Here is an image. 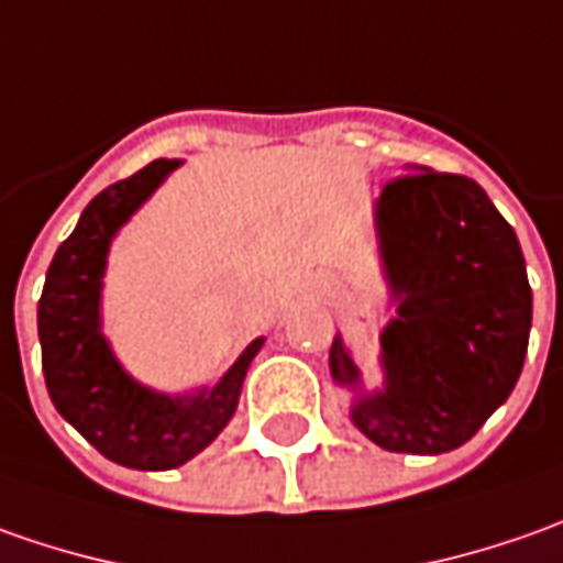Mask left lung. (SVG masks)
I'll return each instance as SVG.
<instances>
[{"instance_id":"obj_1","label":"left lung","mask_w":563,"mask_h":563,"mask_svg":"<svg viewBox=\"0 0 563 563\" xmlns=\"http://www.w3.org/2000/svg\"><path fill=\"white\" fill-rule=\"evenodd\" d=\"M377 236L398 308L379 333L386 383L355 396L352 420L386 452L442 455L505 405L523 371L533 320L523 252L483 186L437 170L383 186ZM330 374L361 386L340 336Z\"/></svg>"}]
</instances>
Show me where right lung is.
<instances>
[{"label":"right lung","instance_id":"add662e5","mask_svg":"<svg viewBox=\"0 0 563 563\" xmlns=\"http://www.w3.org/2000/svg\"><path fill=\"white\" fill-rule=\"evenodd\" d=\"M174 167L180 162L158 158L84 208L52 258L36 311L52 405L92 449L133 471H170L208 449L236 411L245 371L264 345L252 342L211 389L165 396L130 377L102 336L108 245Z\"/></svg>","mask_w":563,"mask_h":563}]
</instances>
